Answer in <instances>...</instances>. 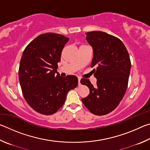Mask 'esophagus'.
Segmentation results:
<instances>
[{
    "label": "esophagus",
    "instance_id": "esophagus-1",
    "mask_svg": "<svg viewBox=\"0 0 150 150\" xmlns=\"http://www.w3.org/2000/svg\"><path fill=\"white\" fill-rule=\"evenodd\" d=\"M78 85H81V79L79 77H78Z\"/></svg>",
    "mask_w": 150,
    "mask_h": 150
}]
</instances>
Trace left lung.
<instances>
[{
  "mask_svg": "<svg viewBox=\"0 0 150 150\" xmlns=\"http://www.w3.org/2000/svg\"><path fill=\"white\" fill-rule=\"evenodd\" d=\"M86 40L93 48L91 67H95L96 85L82 79L81 83L90 93L82 99L84 105L96 115H105L115 110L125 95L131 69L128 51L120 39L100 31L86 33Z\"/></svg>",
  "mask_w": 150,
  "mask_h": 150,
  "instance_id": "obj_1",
  "label": "left lung"
}]
</instances>
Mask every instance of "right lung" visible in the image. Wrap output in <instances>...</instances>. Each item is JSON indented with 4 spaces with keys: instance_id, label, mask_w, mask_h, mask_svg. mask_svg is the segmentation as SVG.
<instances>
[{
    "instance_id": "obj_1",
    "label": "right lung",
    "mask_w": 150,
    "mask_h": 150,
    "mask_svg": "<svg viewBox=\"0 0 150 150\" xmlns=\"http://www.w3.org/2000/svg\"><path fill=\"white\" fill-rule=\"evenodd\" d=\"M69 38L62 34L45 33L25 48L19 66V80L24 97L35 111L51 115L65 103L70 90L77 87L74 75L61 77L57 63Z\"/></svg>"
}]
</instances>
